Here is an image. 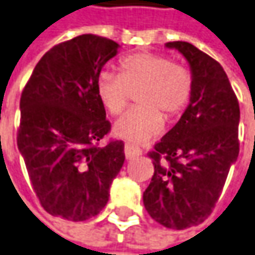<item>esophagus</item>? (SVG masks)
<instances>
[{
  "label": "esophagus",
  "instance_id": "obj_1",
  "mask_svg": "<svg viewBox=\"0 0 255 255\" xmlns=\"http://www.w3.org/2000/svg\"><path fill=\"white\" fill-rule=\"evenodd\" d=\"M124 153H126V158H127V160H132V158L141 156V150H140L138 147L131 145V144H126V147H124Z\"/></svg>",
  "mask_w": 255,
  "mask_h": 255
}]
</instances>
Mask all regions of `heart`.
Masks as SVG:
<instances>
[{
	"mask_svg": "<svg viewBox=\"0 0 255 255\" xmlns=\"http://www.w3.org/2000/svg\"><path fill=\"white\" fill-rule=\"evenodd\" d=\"M137 93L138 107L121 117L114 132L131 144H141L158 135L164 117L180 114L192 95L190 73L163 54L142 52L120 62V76L102 72L97 79V95L102 107L120 115L128 105L131 92Z\"/></svg>",
	"mask_w": 255,
	"mask_h": 255,
	"instance_id": "b5f03b06",
	"label": "heart"
}]
</instances>
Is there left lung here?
I'll list each match as a JSON object with an SVG mask.
<instances>
[{
  "label": "left lung",
  "instance_id": "obj_1",
  "mask_svg": "<svg viewBox=\"0 0 255 255\" xmlns=\"http://www.w3.org/2000/svg\"><path fill=\"white\" fill-rule=\"evenodd\" d=\"M190 68L192 95L176 126L150 153L154 174L142 202L150 217L170 230L203 222L240 153V105L225 70L187 41L166 43Z\"/></svg>",
  "mask_w": 255,
  "mask_h": 255
}]
</instances>
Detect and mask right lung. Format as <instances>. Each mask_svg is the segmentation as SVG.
I'll use <instances>...</instances> for the list:
<instances>
[{
    "mask_svg": "<svg viewBox=\"0 0 255 255\" xmlns=\"http://www.w3.org/2000/svg\"><path fill=\"white\" fill-rule=\"evenodd\" d=\"M118 49L95 34L60 43L40 59L21 94L17 145L38 201L53 217H95L124 164V142L99 145L111 124L97 79Z\"/></svg>",
    "mask_w": 255,
    "mask_h": 255,
    "instance_id": "right-lung-1",
    "label": "right lung"
}]
</instances>
